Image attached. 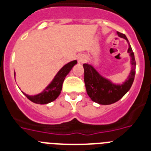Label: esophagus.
<instances>
[{"label":"esophagus","mask_w":151,"mask_h":151,"mask_svg":"<svg viewBox=\"0 0 151 151\" xmlns=\"http://www.w3.org/2000/svg\"><path fill=\"white\" fill-rule=\"evenodd\" d=\"M85 56H84L83 55H78V63H83V62L85 61Z\"/></svg>","instance_id":"1"}]
</instances>
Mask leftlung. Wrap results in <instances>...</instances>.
Returning <instances> with one entry per match:
<instances>
[{
  "label": "left lung",
  "mask_w": 151,
  "mask_h": 151,
  "mask_svg": "<svg viewBox=\"0 0 151 151\" xmlns=\"http://www.w3.org/2000/svg\"><path fill=\"white\" fill-rule=\"evenodd\" d=\"M117 34L120 37L125 39L129 43L128 52L131 57V71L123 84L115 85L110 80L101 76L92 65L83 64L85 70V84L88 95L93 102L102 105L112 104L122 99L132 87L136 74V60L129 40L124 34L119 32Z\"/></svg>",
  "instance_id": "obj_1"
}]
</instances>
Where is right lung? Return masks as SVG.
<instances>
[{"label": "right lung", "instance_id": "add662e5", "mask_svg": "<svg viewBox=\"0 0 151 151\" xmlns=\"http://www.w3.org/2000/svg\"><path fill=\"white\" fill-rule=\"evenodd\" d=\"M77 63H78L77 60H73L63 66L57 73L56 75L55 76L54 79L52 80V82L41 93L34 95V96H29L24 92H22V93L33 103H37V104H47V103L54 101L55 99H57V97L59 96L61 92L63 83L66 76L70 73L71 69L73 68V66L75 64H77ZM14 74H15V73H14Z\"/></svg>", "mask_w": 151, "mask_h": 151}]
</instances>
